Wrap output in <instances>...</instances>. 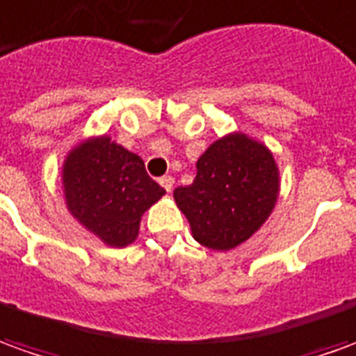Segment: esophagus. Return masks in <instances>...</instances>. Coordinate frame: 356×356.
Instances as JSON below:
<instances>
[{"mask_svg":"<svg viewBox=\"0 0 356 356\" xmlns=\"http://www.w3.org/2000/svg\"><path fill=\"white\" fill-rule=\"evenodd\" d=\"M159 182H161V186H163L166 192H172V188H174V178H172V176H163V178H161Z\"/></svg>","mask_w":356,"mask_h":356,"instance_id":"34e87169","label":"esophagus"}]
</instances>
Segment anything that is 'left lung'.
<instances>
[{
    "label": "left lung",
    "instance_id": "obj_1",
    "mask_svg": "<svg viewBox=\"0 0 356 356\" xmlns=\"http://www.w3.org/2000/svg\"><path fill=\"white\" fill-rule=\"evenodd\" d=\"M190 186L174 190V202L193 238L209 250L240 246L269 219L279 197V166L264 143L229 134L197 159Z\"/></svg>",
    "mask_w": 356,
    "mask_h": 356
}]
</instances>
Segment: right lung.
Segmentation results:
<instances>
[{
  "mask_svg": "<svg viewBox=\"0 0 356 356\" xmlns=\"http://www.w3.org/2000/svg\"><path fill=\"white\" fill-rule=\"evenodd\" d=\"M61 184L73 219L112 248L137 238L143 213L164 195L145 172L143 159L108 136L89 137L71 149Z\"/></svg>",
  "mask_w": 356,
  "mask_h": 356,
  "instance_id": "obj_1",
  "label": "right lung"
}]
</instances>
